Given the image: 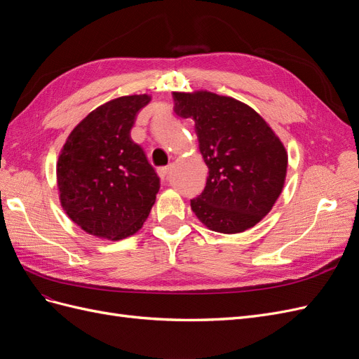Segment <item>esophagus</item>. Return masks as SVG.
<instances>
[{
    "instance_id": "obj_1",
    "label": "esophagus",
    "mask_w": 359,
    "mask_h": 359,
    "mask_svg": "<svg viewBox=\"0 0 359 359\" xmlns=\"http://www.w3.org/2000/svg\"><path fill=\"white\" fill-rule=\"evenodd\" d=\"M169 170H170V165H168V166H161V168H158V169H157V173H158V177H160L161 180H165V178L168 177V173H169Z\"/></svg>"
}]
</instances>
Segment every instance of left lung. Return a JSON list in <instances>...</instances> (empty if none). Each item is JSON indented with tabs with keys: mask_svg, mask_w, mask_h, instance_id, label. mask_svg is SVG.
Masks as SVG:
<instances>
[{
	"mask_svg": "<svg viewBox=\"0 0 359 359\" xmlns=\"http://www.w3.org/2000/svg\"><path fill=\"white\" fill-rule=\"evenodd\" d=\"M175 112L194 119L208 166L203 191L190 201L211 231L244 232L271 211L285 186L287 153L252 107L210 91L173 93Z\"/></svg>",
	"mask_w": 359,
	"mask_h": 359,
	"instance_id": "obj_1",
	"label": "left lung"
}]
</instances>
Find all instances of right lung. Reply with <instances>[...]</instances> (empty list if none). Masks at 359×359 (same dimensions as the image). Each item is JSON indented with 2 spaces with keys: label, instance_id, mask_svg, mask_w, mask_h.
I'll list each match as a JSON object with an SVG mask.
<instances>
[{
  "label": "right lung",
  "instance_id": "add662e5",
  "mask_svg": "<svg viewBox=\"0 0 359 359\" xmlns=\"http://www.w3.org/2000/svg\"><path fill=\"white\" fill-rule=\"evenodd\" d=\"M147 94L124 95L73 128L57 163L64 211L94 236L118 241L136 233L153 208L160 178L130 136Z\"/></svg>",
  "mask_w": 359,
  "mask_h": 359
}]
</instances>
